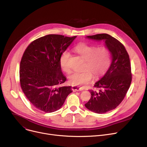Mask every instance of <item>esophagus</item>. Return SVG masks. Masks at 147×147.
<instances>
[{
  "instance_id": "1",
  "label": "esophagus",
  "mask_w": 147,
  "mask_h": 147,
  "mask_svg": "<svg viewBox=\"0 0 147 147\" xmlns=\"http://www.w3.org/2000/svg\"><path fill=\"white\" fill-rule=\"evenodd\" d=\"M72 90L74 92H76V91H81L83 90V88L79 87V86H72Z\"/></svg>"
}]
</instances>
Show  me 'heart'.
<instances>
[{"label":"heart","instance_id":"1","mask_svg":"<svg viewBox=\"0 0 147 147\" xmlns=\"http://www.w3.org/2000/svg\"><path fill=\"white\" fill-rule=\"evenodd\" d=\"M74 51L85 60L84 68L82 72H73L68 76L69 82L76 86L85 85L91 82L94 75L95 78H101L109 68L111 57L109 49L105 46L96 48L95 46L81 43L74 48ZM70 53L64 51L59 58V65L65 73H69L70 67L69 59Z\"/></svg>","mask_w":147,"mask_h":147}]
</instances>
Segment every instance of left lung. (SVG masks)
Returning <instances> with one entry per match:
<instances>
[{
	"instance_id": "obj_1",
	"label": "left lung",
	"mask_w": 147,
	"mask_h": 147,
	"mask_svg": "<svg viewBox=\"0 0 147 147\" xmlns=\"http://www.w3.org/2000/svg\"><path fill=\"white\" fill-rule=\"evenodd\" d=\"M90 39L104 40L111 55V64L105 74L90 90V99L84 104L87 109L98 114L115 109L125 98L132 82L129 54L120 42L103 33L87 36Z\"/></svg>"
}]
</instances>
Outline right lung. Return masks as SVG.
Here are the masks:
<instances>
[{
    "label": "right lung",
    "instance_id": "1",
    "mask_svg": "<svg viewBox=\"0 0 147 147\" xmlns=\"http://www.w3.org/2000/svg\"><path fill=\"white\" fill-rule=\"evenodd\" d=\"M76 37L46 35L33 41L23 53L20 68L21 88L37 109L55 111L72 92L71 86H59L67 79L62 73L59 58Z\"/></svg>",
    "mask_w": 147,
    "mask_h": 147
}]
</instances>
